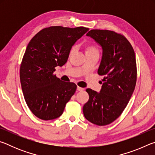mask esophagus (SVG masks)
I'll list each match as a JSON object with an SVG mask.
<instances>
[{
  "mask_svg": "<svg viewBox=\"0 0 155 155\" xmlns=\"http://www.w3.org/2000/svg\"><path fill=\"white\" fill-rule=\"evenodd\" d=\"M83 90H84V89H83V88H82V87H78V86L77 87V90H78V91H83Z\"/></svg>",
  "mask_w": 155,
  "mask_h": 155,
  "instance_id": "obj_1",
  "label": "esophagus"
}]
</instances>
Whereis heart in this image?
<instances>
[{"label":"heart","mask_w":155,"mask_h":155,"mask_svg":"<svg viewBox=\"0 0 155 155\" xmlns=\"http://www.w3.org/2000/svg\"><path fill=\"white\" fill-rule=\"evenodd\" d=\"M85 54L90 53H98V50H97L96 47L94 46L93 44H87L85 46Z\"/></svg>","instance_id":"heart-1"}]
</instances>
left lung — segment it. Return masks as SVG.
<instances>
[{
  "label": "left lung",
  "mask_w": 155,
  "mask_h": 155,
  "mask_svg": "<svg viewBox=\"0 0 155 155\" xmlns=\"http://www.w3.org/2000/svg\"><path fill=\"white\" fill-rule=\"evenodd\" d=\"M86 35L102 48L98 74L104 76L100 92L87 89L90 98L84 116L98 126L111 124L124 111L135 90L137 67L134 50L127 39L109 30L93 29Z\"/></svg>",
  "instance_id": "1"
}]
</instances>
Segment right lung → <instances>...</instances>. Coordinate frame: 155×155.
<instances>
[{
	"mask_svg": "<svg viewBox=\"0 0 155 155\" xmlns=\"http://www.w3.org/2000/svg\"><path fill=\"white\" fill-rule=\"evenodd\" d=\"M88 31L83 27H50L37 33L28 43L20 78L27 106L38 118L51 120L61 116L75 93L76 84L61 81L54 74V68L67 62L73 45Z\"/></svg>",
	"mask_w": 155,
	"mask_h": 155,
	"instance_id": "1",
	"label": "right lung"
}]
</instances>
